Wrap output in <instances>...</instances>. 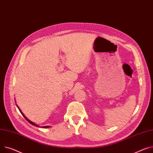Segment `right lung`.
<instances>
[{"label":"right lung","instance_id":"add662e5","mask_svg":"<svg viewBox=\"0 0 153 153\" xmlns=\"http://www.w3.org/2000/svg\"><path fill=\"white\" fill-rule=\"evenodd\" d=\"M16 106L18 107V109H19V111H20V113H22V114L23 115V117H25V118L27 120V122H29V123L30 124H32V125H33V126H36V127H39V126H37V124H35L34 123H33V122H31L30 120H29V119H27V117L24 115V114L22 113V111L21 110H20V109H19V108L18 107V105H16ZM43 127V128H48V127H50V126H44V127Z\"/></svg>","mask_w":153,"mask_h":153}]
</instances>
